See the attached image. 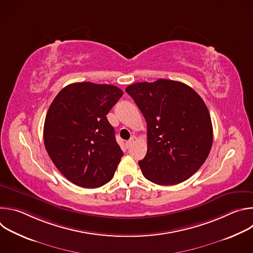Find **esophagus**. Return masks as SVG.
I'll list each match as a JSON object with an SVG mask.
<instances>
[{
	"mask_svg": "<svg viewBox=\"0 0 253 253\" xmlns=\"http://www.w3.org/2000/svg\"><path fill=\"white\" fill-rule=\"evenodd\" d=\"M133 142H134V139H133V138H131V139H129L128 141H126V143H125V144H126V147H127V148L130 147V146L132 145Z\"/></svg>",
	"mask_w": 253,
	"mask_h": 253,
	"instance_id": "1",
	"label": "esophagus"
}]
</instances>
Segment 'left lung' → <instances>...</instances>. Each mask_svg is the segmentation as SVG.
<instances>
[{
  "label": "left lung",
  "mask_w": 253,
  "mask_h": 253,
  "mask_svg": "<svg viewBox=\"0 0 253 253\" xmlns=\"http://www.w3.org/2000/svg\"><path fill=\"white\" fill-rule=\"evenodd\" d=\"M147 123V153L138 162L143 175L159 185L190 178L205 162L213 141L209 111L184 83L158 79L129 85Z\"/></svg>",
  "instance_id": "8db88e82"
}]
</instances>
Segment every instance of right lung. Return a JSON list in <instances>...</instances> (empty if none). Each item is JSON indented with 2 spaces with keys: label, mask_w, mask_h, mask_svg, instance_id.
I'll use <instances>...</instances> for the list:
<instances>
[{
  "label": "right lung",
  "mask_w": 253,
  "mask_h": 253,
  "mask_svg": "<svg viewBox=\"0 0 253 253\" xmlns=\"http://www.w3.org/2000/svg\"><path fill=\"white\" fill-rule=\"evenodd\" d=\"M116 86L91 82L63 88L44 124L46 150L72 183L97 188L113 178L123 152L106 115L122 97Z\"/></svg>",
  "instance_id": "add662e5"
}]
</instances>
